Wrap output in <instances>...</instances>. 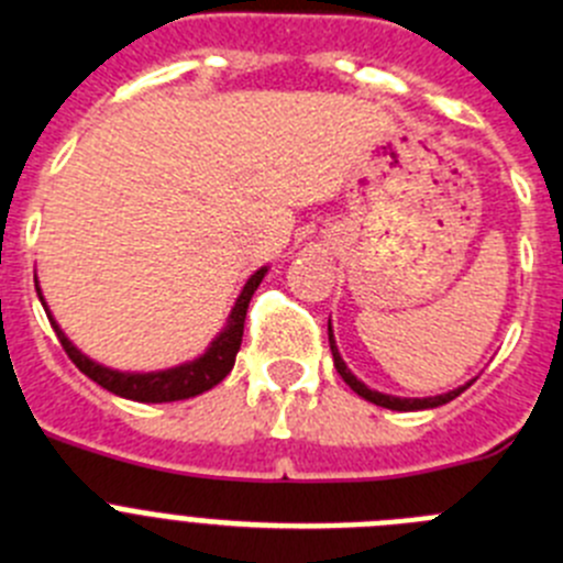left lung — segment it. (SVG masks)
<instances>
[{
    "mask_svg": "<svg viewBox=\"0 0 563 563\" xmlns=\"http://www.w3.org/2000/svg\"><path fill=\"white\" fill-rule=\"evenodd\" d=\"M327 330H330V350H332V361H335V369L338 375L343 377V383L350 386L355 395H361L363 400L375 402V406H383V409H391V411H420V409H437V406H445V402H451L454 397H460L462 391L471 386V383H465V386H460V389L454 391H445V395H437V397H395V395H383V391H375L369 389L366 383L357 380L355 375H352L350 369H346V363H343L341 352H338L335 346V338H332V324H327Z\"/></svg>",
    "mask_w": 563,
    "mask_h": 563,
    "instance_id": "obj_1",
    "label": "left lung"
}]
</instances>
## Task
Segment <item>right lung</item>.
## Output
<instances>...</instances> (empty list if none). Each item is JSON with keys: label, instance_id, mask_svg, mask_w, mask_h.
<instances>
[{"label": "right lung", "instance_id": "1", "mask_svg": "<svg viewBox=\"0 0 563 563\" xmlns=\"http://www.w3.org/2000/svg\"><path fill=\"white\" fill-rule=\"evenodd\" d=\"M265 273L267 267H258V271L247 278V285L242 287L236 305H233L231 316H228L225 330L213 338L211 346H208L200 357H194V361L180 363V366H172V369H163V372H118V369H109V366H101V363H96L92 357H87L78 346H73V341H69L67 335H64L62 327L56 324V318L49 316L47 301L42 298V287L38 285H36V292L38 298H42L44 312H47L49 324H53V330H56L64 352H67L69 361L76 363L78 369H81L89 380H96L98 386H103V389L112 391V395L118 397H126V400L174 402V400H188V397H197L202 395V391L213 389V386H217V383L233 369L236 352L239 346H242V332H245L247 305H251L256 287L262 285Z\"/></svg>", "mask_w": 563, "mask_h": 563}]
</instances>
